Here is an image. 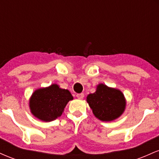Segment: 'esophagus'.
I'll use <instances>...</instances> for the list:
<instances>
[{"instance_id":"obj_1","label":"esophagus","mask_w":159,"mask_h":159,"mask_svg":"<svg viewBox=\"0 0 159 159\" xmlns=\"http://www.w3.org/2000/svg\"><path fill=\"white\" fill-rule=\"evenodd\" d=\"M76 96H77L78 98H79V99H81V98H83L84 97V93H78L76 95Z\"/></svg>"}]
</instances>
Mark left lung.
I'll return each mask as SVG.
<instances>
[{
    "label": "left lung",
    "instance_id": "obj_1",
    "mask_svg": "<svg viewBox=\"0 0 159 159\" xmlns=\"http://www.w3.org/2000/svg\"><path fill=\"white\" fill-rule=\"evenodd\" d=\"M87 102L94 116L104 122L119 118L126 107V99L122 91L104 84L96 86V92L87 96Z\"/></svg>",
    "mask_w": 159,
    "mask_h": 159
}]
</instances>
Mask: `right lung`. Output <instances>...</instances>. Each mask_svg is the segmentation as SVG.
<instances>
[{
    "instance_id": "add662e5",
    "label": "right lung",
    "mask_w": 159,
    "mask_h": 159,
    "mask_svg": "<svg viewBox=\"0 0 159 159\" xmlns=\"http://www.w3.org/2000/svg\"><path fill=\"white\" fill-rule=\"evenodd\" d=\"M73 96L68 90L57 84L36 89L29 99L31 114L42 121L51 122L61 116L65 107Z\"/></svg>"
}]
</instances>
